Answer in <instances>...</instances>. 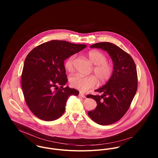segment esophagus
Returning <instances> with one entry per match:
<instances>
[{
	"instance_id": "34e87169",
	"label": "esophagus",
	"mask_w": 158,
	"mask_h": 158,
	"mask_svg": "<svg viewBox=\"0 0 158 158\" xmlns=\"http://www.w3.org/2000/svg\"><path fill=\"white\" fill-rule=\"evenodd\" d=\"M79 96L81 97H82V98H85V97H86V96L85 95V94H84L83 92H80L79 93Z\"/></svg>"
}]
</instances>
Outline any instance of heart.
Masks as SVG:
<instances>
[{
    "mask_svg": "<svg viewBox=\"0 0 158 158\" xmlns=\"http://www.w3.org/2000/svg\"><path fill=\"white\" fill-rule=\"evenodd\" d=\"M90 62L95 65L94 72L101 83L108 81L114 73L113 64L107 61V56L103 52L98 50H90L88 54ZM75 55H73L68 58L64 62V68L69 72L73 69ZM71 86L82 92H86L94 88L97 83V78L94 75L82 76L78 74L73 75L70 80Z\"/></svg>",
    "mask_w": 158,
    "mask_h": 158,
    "instance_id": "b5f03b06",
    "label": "heart"
}]
</instances>
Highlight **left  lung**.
I'll use <instances>...</instances> for the list:
<instances>
[{
  "label": "left lung",
  "mask_w": 158,
  "mask_h": 158,
  "mask_svg": "<svg viewBox=\"0 0 158 158\" xmlns=\"http://www.w3.org/2000/svg\"><path fill=\"white\" fill-rule=\"evenodd\" d=\"M106 50L114 64V73L106 84L95 90L102 95H88L95 100L97 106L88 115L95 122L102 125L113 124L127 112L137 89V73L132 57L112 43L102 42L90 45Z\"/></svg>",
  "instance_id": "obj_1"
}]
</instances>
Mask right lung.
<instances>
[{
  "label": "right lung",
  "instance_id": "add662e5",
  "mask_svg": "<svg viewBox=\"0 0 158 158\" xmlns=\"http://www.w3.org/2000/svg\"><path fill=\"white\" fill-rule=\"evenodd\" d=\"M86 47L52 40L36 47L27 55L21 85L26 104L37 117L45 121L58 118L65 111L69 97L78 95V90L64 88L68 82L64 61Z\"/></svg>",
  "mask_w": 158,
  "mask_h": 158
}]
</instances>
